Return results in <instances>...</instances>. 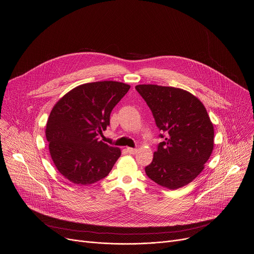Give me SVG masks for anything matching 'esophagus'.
Masks as SVG:
<instances>
[{
	"label": "esophagus",
	"instance_id": "esophagus-1",
	"mask_svg": "<svg viewBox=\"0 0 254 254\" xmlns=\"http://www.w3.org/2000/svg\"><path fill=\"white\" fill-rule=\"evenodd\" d=\"M127 151L129 153V154H135L137 152V149L136 148H131V147H127Z\"/></svg>",
	"mask_w": 254,
	"mask_h": 254
}]
</instances>
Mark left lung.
I'll return each instance as SVG.
<instances>
[{
  "mask_svg": "<svg viewBox=\"0 0 254 254\" xmlns=\"http://www.w3.org/2000/svg\"><path fill=\"white\" fill-rule=\"evenodd\" d=\"M164 138L145 167L149 179L169 190L183 188L204 169L214 147V127L202 103L191 93L170 86L136 85Z\"/></svg>",
  "mask_w": 254,
  "mask_h": 254,
  "instance_id": "left-lung-1",
  "label": "left lung"
}]
</instances>
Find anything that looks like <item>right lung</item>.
Returning a JSON list of instances; mask_svg holds the SVG:
<instances>
[{
  "mask_svg": "<svg viewBox=\"0 0 254 254\" xmlns=\"http://www.w3.org/2000/svg\"><path fill=\"white\" fill-rule=\"evenodd\" d=\"M130 86L118 81L81 84L52 109L46 126L52 160L58 171L75 185H91L111 172L121 149L99 140L110 125L114 107Z\"/></svg>",
  "mask_w": 254,
  "mask_h": 254,
  "instance_id": "right-lung-1",
  "label": "right lung"
}]
</instances>
